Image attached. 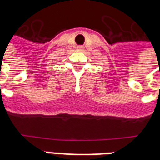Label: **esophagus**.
<instances>
[{
  "instance_id": "esophagus-1",
  "label": "esophagus",
  "mask_w": 160,
  "mask_h": 160,
  "mask_svg": "<svg viewBox=\"0 0 160 160\" xmlns=\"http://www.w3.org/2000/svg\"><path fill=\"white\" fill-rule=\"evenodd\" d=\"M77 49H79V50H83L84 48L82 46H78V47H77Z\"/></svg>"
}]
</instances>
